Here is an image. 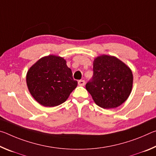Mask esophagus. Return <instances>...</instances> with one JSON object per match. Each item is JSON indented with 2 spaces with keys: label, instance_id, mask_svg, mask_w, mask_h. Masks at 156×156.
<instances>
[{
  "label": "esophagus",
  "instance_id": "1",
  "mask_svg": "<svg viewBox=\"0 0 156 156\" xmlns=\"http://www.w3.org/2000/svg\"><path fill=\"white\" fill-rule=\"evenodd\" d=\"M84 84H85V81L83 80H80L78 81V85L79 86H84Z\"/></svg>",
  "mask_w": 156,
  "mask_h": 156
}]
</instances>
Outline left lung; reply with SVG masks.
<instances>
[{"mask_svg": "<svg viewBox=\"0 0 156 156\" xmlns=\"http://www.w3.org/2000/svg\"><path fill=\"white\" fill-rule=\"evenodd\" d=\"M94 76L86 89L98 106L113 109L125 102L133 87V73L125 63L113 56L101 55L94 59Z\"/></svg>", "mask_w": 156, "mask_h": 156, "instance_id": "1", "label": "left lung"}]
</instances>
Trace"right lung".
I'll list each match as a JSON object with an SVG mask.
<instances>
[{"mask_svg":"<svg viewBox=\"0 0 156 156\" xmlns=\"http://www.w3.org/2000/svg\"><path fill=\"white\" fill-rule=\"evenodd\" d=\"M63 58L49 55L29 69L26 82L31 96L44 107L61 105L78 85Z\"/></svg>","mask_w":156,"mask_h":156,"instance_id":"1","label":"right lung"}]
</instances>
